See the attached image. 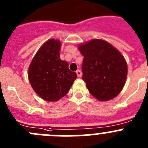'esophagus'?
I'll return each instance as SVG.
<instances>
[{
  "label": "esophagus",
  "instance_id": "34e87169",
  "mask_svg": "<svg viewBox=\"0 0 148 148\" xmlns=\"http://www.w3.org/2000/svg\"><path fill=\"white\" fill-rule=\"evenodd\" d=\"M76 74H77V76H78V78H81V77H82V72H81L79 70H77V71H76Z\"/></svg>",
  "mask_w": 148,
  "mask_h": 148
}]
</instances>
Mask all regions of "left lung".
Instances as JSON below:
<instances>
[{
  "label": "left lung",
  "instance_id": "8db88e82",
  "mask_svg": "<svg viewBox=\"0 0 148 148\" xmlns=\"http://www.w3.org/2000/svg\"><path fill=\"white\" fill-rule=\"evenodd\" d=\"M78 49L84 56L82 79L91 95L101 101L116 97L125 86L127 75L124 56L101 39L79 44Z\"/></svg>",
  "mask_w": 148,
  "mask_h": 148
}]
</instances>
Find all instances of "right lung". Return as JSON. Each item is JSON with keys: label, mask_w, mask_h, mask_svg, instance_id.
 <instances>
[{"label": "right lung", "mask_w": 148, "mask_h": 148, "mask_svg": "<svg viewBox=\"0 0 148 148\" xmlns=\"http://www.w3.org/2000/svg\"><path fill=\"white\" fill-rule=\"evenodd\" d=\"M61 41L47 40L38 50L28 69V78L32 89L42 99L57 101L70 90L77 78L69 70V64L60 58Z\"/></svg>", "instance_id": "right-lung-1"}]
</instances>
